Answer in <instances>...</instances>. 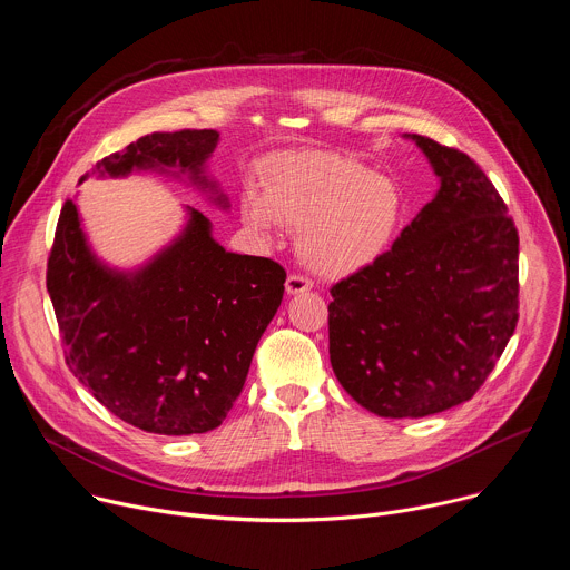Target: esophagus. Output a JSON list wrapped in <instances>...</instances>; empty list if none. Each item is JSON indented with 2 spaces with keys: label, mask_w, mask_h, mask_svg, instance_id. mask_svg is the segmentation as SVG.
Masks as SVG:
<instances>
[{
  "label": "esophagus",
  "mask_w": 570,
  "mask_h": 570,
  "mask_svg": "<svg viewBox=\"0 0 570 570\" xmlns=\"http://www.w3.org/2000/svg\"><path fill=\"white\" fill-rule=\"evenodd\" d=\"M311 288H313V282L308 277L288 275V279H286V293L288 295H297V293H304V291H311Z\"/></svg>",
  "instance_id": "esophagus-1"
}]
</instances>
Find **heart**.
<instances>
[{
    "mask_svg": "<svg viewBox=\"0 0 570 570\" xmlns=\"http://www.w3.org/2000/svg\"><path fill=\"white\" fill-rule=\"evenodd\" d=\"M403 214L399 187L361 161L324 150L273 157L264 191L240 194V218L262 236L302 227L299 255L322 275H347L385 253Z\"/></svg>",
    "mask_w": 570,
    "mask_h": 570,
    "instance_id": "obj_1",
    "label": "heart"
}]
</instances>
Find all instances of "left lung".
<instances>
[{"label": "left lung", "mask_w": 570, "mask_h": 570, "mask_svg": "<svg viewBox=\"0 0 570 570\" xmlns=\"http://www.w3.org/2000/svg\"><path fill=\"white\" fill-rule=\"evenodd\" d=\"M440 189L390 253L332 286L336 379L379 417H426L469 401L519 320V232L462 150L422 135Z\"/></svg>", "instance_id": "1"}]
</instances>
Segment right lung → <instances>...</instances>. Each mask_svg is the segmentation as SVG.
Here are the masks:
<instances>
[{"mask_svg": "<svg viewBox=\"0 0 570 570\" xmlns=\"http://www.w3.org/2000/svg\"><path fill=\"white\" fill-rule=\"evenodd\" d=\"M216 144V130L150 132L97 161L92 174H185L227 209L205 174ZM187 214L167 248L141 268L117 271L97 259L76 203L67 200L47 264L67 367L115 417L157 435L223 424L286 282L279 264L227 253L203 212Z\"/></svg>", "mask_w": 570, "mask_h": 570, "instance_id": "1", "label": "right lung"}]
</instances>
